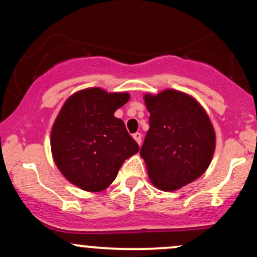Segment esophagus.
Returning <instances> with one entry per match:
<instances>
[{"instance_id": "1", "label": "esophagus", "mask_w": 257, "mask_h": 257, "mask_svg": "<svg viewBox=\"0 0 257 257\" xmlns=\"http://www.w3.org/2000/svg\"><path fill=\"white\" fill-rule=\"evenodd\" d=\"M133 138H134V140L137 141L139 145H140V144H141V139H143V135H141L140 133H135V134H133Z\"/></svg>"}]
</instances>
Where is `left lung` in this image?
<instances>
[{
    "mask_svg": "<svg viewBox=\"0 0 257 257\" xmlns=\"http://www.w3.org/2000/svg\"><path fill=\"white\" fill-rule=\"evenodd\" d=\"M144 99L150 129L140 155L152 184L175 191L208 169L215 151L213 124L199 102L181 91L167 89Z\"/></svg>",
    "mask_w": 257,
    "mask_h": 257,
    "instance_id": "1",
    "label": "left lung"
}]
</instances>
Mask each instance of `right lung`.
I'll list each match as a JSON object with an SVG mask.
<instances>
[{"mask_svg": "<svg viewBox=\"0 0 257 257\" xmlns=\"http://www.w3.org/2000/svg\"><path fill=\"white\" fill-rule=\"evenodd\" d=\"M128 100V93L88 88L65 101L53 124L51 147L55 164L71 184L89 192L105 190L125 159L138 153L137 141L114 117Z\"/></svg>", "mask_w": 257, "mask_h": 257, "instance_id": "add662e5", "label": "right lung"}]
</instances>
